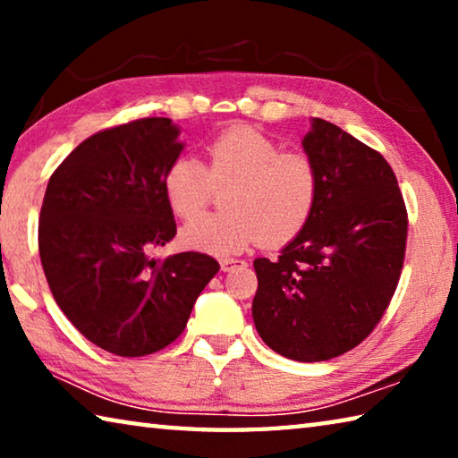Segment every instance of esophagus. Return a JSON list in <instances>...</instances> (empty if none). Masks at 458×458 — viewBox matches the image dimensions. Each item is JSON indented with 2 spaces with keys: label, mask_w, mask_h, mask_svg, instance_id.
<instances>
[{
  "label": "esophagus",
  "mask_w": 458,
  "mask_h": 458,
  "mask_svg": "<svg viewBox=\"0 0 458 458\" xmlns=\"http://www.w3.org/2000/svg\"><path fill=\"white\" fill-rule=\"evenodd\" d=\"M240 265H244V260H238V259H222L220 260V267L224 273H230V270H234Z\"/></svg>",
  "instance_id": "esophagus-1"
}]
</instances>
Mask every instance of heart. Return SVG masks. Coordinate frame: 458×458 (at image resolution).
Wrapping results in <instances>:
<instances>
[{
  "label": "heart",
  "instance_id": "obj_1",
  "mask_svg": "<svg viewBox=\"0 0 458 458\" xmlns=\"http://www.w3.org/2000/svg\"><path fill=\"white\" fill-rule=\"evenodd\" d=\"M208 169L196 157H180L164 177L165 199L180 218H193L214 188H230L228 212L204 214L182 230L191 250L228 257L254 242L278 246L307 226L315 210L319 174L305 153L281 151L278 143L248 125L222 131L208 145Z\"/></svg>",
  "mask_w": 458,
  "mask_h": 458
}]
</instances>
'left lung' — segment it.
Wrapping results in <instances>:
<instances>
[{
	"label": "left lung",
	"mask_w": 458,
	"mask_h": 458,
	"mask_svg": "<svg viewBox=\"0 0 458 458\" xmlns=\"http://www.w3.org/2000/svg\"><path fill=\"white\" fill-rule=\"evenodd\" d=\"M303 151L319 174L315 210L276 260L257 259L252 319L270 350L325 361L366 339L396 291L408 218L387 161L311 119Z\"/></svg>",
	"instance_id": "obj_1"
}]
</instances>
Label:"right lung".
Returning a JSON list of instances; mask_svg holds the SVG:
<instances>
[{
	"label": "right lung",
	"mask_w": 458,
	"mask_h": 458,
	"mask_svg": "<svg viewBox=\"0 0 458 458\" xmlns=\"http://www.w3.org/2000/svg\"><path fill=\"white\" fill-rule=\"evenodd\" d=\"M172 119L100 131L62 161L46 188L38 244L62 313L100 350L141 358L182 335L220 270L208 254L149 259L175 236L164 191L183 143Z\"/></svg>",
	"instance_id": "obj_1"
}]
</instances>
